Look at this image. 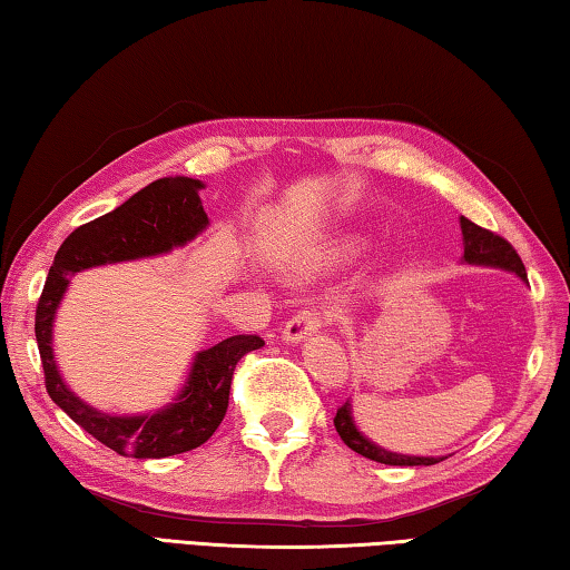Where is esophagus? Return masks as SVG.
Listing matches in <instances>:
<instances>
[{
    "label": "esophagus",
    "instance_id": "esophagus-1",
    "mask_svg": "<svg viewBox=\"0 0 570 570\" xmlns=\"http://www.w3.org/2000/svg\"><path fill=\"white\" fill-rule=\"evenodd\" d=\"M323 323H325V313L321 311V307H307V311H301L285 323L283 341L285 343H301V341L307 338V335L318 333L323 328Z\"/></svg>",
    "mask_w": 570,
    "mask_h": 570
}]
</instances>
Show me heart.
Listing matches in <instances>:
<instances>
[{
  "label": "heart",
  "mask_w": 570,
  "mask_h": 570,
  "mask_svg": "<svg viewBox=\"0 0 570 570\" xmlns=\"http://www.w3.org/2000/svg\"><path fill=\"white\" fill-rule=\"evenodd\" d=\"M363 249H366V242H363L361 237H343V239L331 242V245H325L315 252L307 269H335V267L351 263V259L361 257Z\"/></svg>",
  "instance_id": "heart-1"
}]
</instances>
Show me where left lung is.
Returning a JSON list of instances; mask_svg holds the SVG:
<instances>
[{
    "label": "left lung",
    "instance_id": "8db88e82",
    "mask_svg": "<svg viewBox=\"0 0 570 570\" xmlns=\"http://www.w3.org/2000/svg\"><path fill=\"white\" fill-rule=\"evenodd\" d=\"M460 229H462V245H464V255H462L464 265L505 269V273L518 275L522 283H525L528 279L525 265H522V259L518 257V252L512 249L508 239H502L498 235H492V232L478 227V224L470 222L468 217H460ZM333 424H335V432L341 434L343 444L373 462L394 464V468H429V464L446 460V456H419V454L391 452V450H384L381 444L371 442L368 436L358 429L356 419H353L351 401H346V404L338 409Z\"/></svg>",
    "mask_w": 570,
    "mask_h": 570
}]
</instances>
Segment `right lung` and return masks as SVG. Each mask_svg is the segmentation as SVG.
<instances>
[{
  "instance_id": "obj_1",
  "label": "right lung",
  "mask_w": 570,
  "mask_h": 570,
  "mask_svg": "<svg viewBox=\"0 0 570 570\" xmlns=\"http://www.w3.org/2000/svg\"><path fill=\"white\" fill-rule=\"evenodd\" d=\"M202 189L199 179L164 176L114 212L82 224L60 245L37 303L35 335L50 399L100 444L136 460H164L207 442L227 414L237 361L249 351L263 348L265 341L259 335H232L217 346L197 351L181 389L169 404L146 414H108L90 406L65 384L52 351L55 315L68 293L70 277L82 269L169 255L171 249L197 239L209 227L199 199Z\"/></svg>"
}]
</instances>
